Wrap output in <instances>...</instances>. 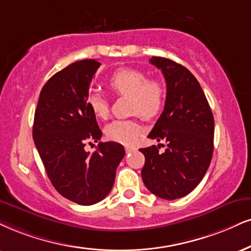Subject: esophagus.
<instances>
[{"label":"esophagus","mask_w":251,"mask_h":251,"mask_svg":"<svg viewBox=\"0 0 251 251\" xmlns=\"http://www.w3.org/2000/svg\"><path fill=\"white\" fill-rule=\"evenodd\" d=\"M135 150H136V148H134V147H126V153H130Z\"/></svg>","instance_id":"obj_1"}]
</instances>
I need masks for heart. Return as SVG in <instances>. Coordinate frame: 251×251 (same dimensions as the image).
<instances>
[{"label": "heart", "mask_w": 251, "mask_h": 251, "mask_svg": "<svg viewBox=\"0 0 251 251\" xmlns=\"http://www.w3.org/2000/svg\"><path fill=\"white\" fill-rule=\"evenodd\" d=\"M109 88L117 95L130 98V110L144 119L159 115L165 103V88L157 79H148L143 71L125 67L113 73L108 80ZM87 106L93 115L104 120L109 115V106L106 99L99 93H91ZM144 129L135 120H116L106 126L108 140L121 144H132Z\"/></svg>", "instance_id": "1"}]
</instances>
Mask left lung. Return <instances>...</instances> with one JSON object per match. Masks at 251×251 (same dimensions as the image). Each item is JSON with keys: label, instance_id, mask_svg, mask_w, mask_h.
Segmentation results:
<instances>
[{"label": "left lung", "instance_id": "obj_1", "mask_svg": "<svg viewBox=\"0 0 251 251\" xmlns=\"http://www.w3.org/2000/svg\"><path fill=\"white\" fill-rule=\"evenodd\" d=\"M150 63L162 70L166 101L148 137L164 141L166 149L163 153L156 145L140 149L145 157L142 179L154 196L175 200L187 196L206 175L214 149V117L186 67L162 57H152Z\"/></svg>", "mask_w": 251, "mask_h": 251}]
</instances>
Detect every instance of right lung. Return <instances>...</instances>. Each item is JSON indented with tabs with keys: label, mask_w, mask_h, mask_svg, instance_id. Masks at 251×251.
<instances>
[{
	"label": "right lung",
	"mask_w": 251,
	"mask_h": 251,
	"mask_svg": "<svg viewBox=\"0 0 251 251\" xmlns=\"http://www.w3.org/2000/svg\"><path fill=\"white\" fill-rule=\"evenodd\" d=\"M95 59L75 61L55 73L40 92L32 137L52 185L66 199L94 205L104 199L115 180L125 148L116 142L99 143L92 154L85 151L102 132L87 106Z\"/></svg>",
	"instance_id": "1"
}]
</instances>
